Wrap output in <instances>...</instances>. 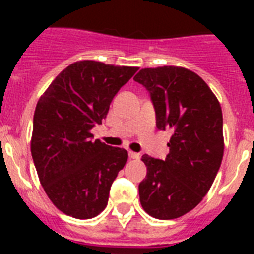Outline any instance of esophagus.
<instances>
[{
    "label": "esophagus",
    "instance_id": "34e87169",
    "mask_svg": "<svg viewBox=\"0 0 254 254\" xmlns=\"http://www.w3.org/2000/svg\"><path fill=\"white\" fill-rule=\"evenodd\" d=\"M129 158H131V159H139V154H138V153H134V151L129 150Z\"/></svg>",
    "mask_w": 254,
    "mask_h": 254
}]
</instances>
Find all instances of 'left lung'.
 Segmentation results:
<instances>
[{
	"instance_id": "8db88e82",
	"label": "left lung",
	"mask_w": 254,
	"mask_h": 254,
	"mask_svg": "<svg viewBox=\"0 0 254 254\" xmlns=\"http://www.w3.org/2000/svg\"><path fill=\"white\" fill-rule=\"evenodd\" d=\"M134 80L150 95L157 127L173 133L163 161L142 155L147 174L138 186L139 201L155 219H177L203 200L220 169V104L199 75L182 67L143 68Z\"/></svg>"
}]
</instances>
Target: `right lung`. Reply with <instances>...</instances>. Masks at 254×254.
Instances as JSON below:
<instances>
[{
    "label": "right lung",
    "mask_w": 254,
    "mask_h": 254,
    "mask_svg": "<svg viewBox=\"0 0 254 254\" xmlns=\"http://www.w3.org/2000/svg\"><path fill=\"white\" fill-rule=\"evenodd\" d=\"M81 61L63 69L38 101L31 155L54 205L75 219H92L108 204L109 190L127 163V151L93 141L120 88L137 72Z\"/></svg>",
    "instance_id": "right-lung-1"
}]
</instances>
